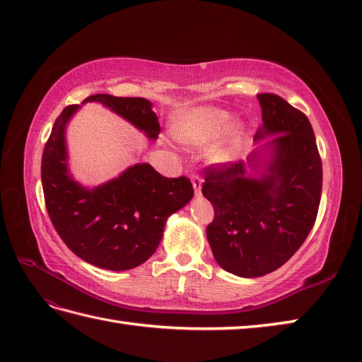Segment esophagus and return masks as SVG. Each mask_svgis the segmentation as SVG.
<instances>
[{"label": "esophagus", "mask_w": 362, "mask_h": 362, "mask_svg": "<svg viewBox=\"0 0 362 362\" xmlns=\"http://www.w3.org/2000/svg\"><path fill=\"white\" fill-rule=\"evenodd\" d=\"M192 186H194L195 195H202V186H203V180L199 178L198 175H192Z\"/></svg>", "instance_id": "34e87169"}]
</instances>
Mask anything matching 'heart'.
<instances>
[{"label": "heart", "instance_id": "1", "mask_svg": "<svg viewBox=\"0 0 362 362\" xmlns=\"http://www.w3.org/2000/svg\"><path fill=\"white\" fill-rule=\"evenodd\" d=\"M232 116L229 111L204 105L176 111L172 116L170 133L182 146L189 148H204L226 130ZM226 136L207 150V160L215 165L228 164L237 155L242 136V125L231 124Z\"/></svg>", "mask_w": 362, "mask_h": 362}]
</instances>
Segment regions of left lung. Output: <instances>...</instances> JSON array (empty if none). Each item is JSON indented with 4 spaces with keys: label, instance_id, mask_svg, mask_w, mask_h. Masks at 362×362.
Listing matches in <instances>:
<instances>
[{
    "label": "left lung",
    "instance_id": "obj_1",
    "mask_svg": "<svg viewBox=\"0 0 362 362\" xmlns=\"http://www.w3.org/2000/svg\"><path fill=\"white\" fill-rule=\"evenodd\" d=\"M267 141L229 165L206 168L203 195L215 216L206 229L220 267L254 279L276 271L302 246L315 224L322 160L308 117L276 94H257Z\"/></svg>",
    "mask_w": 362,
    "mask_h": 362
}]
</instances>
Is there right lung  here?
Instances as JSON below:
<instances>
[{
	"mask_svg": "<svg viewBox=\"0 0 362 362\" xmlns=\"http://www.w3.org/2000/svg\"><path fill=\"white\" fill-rule=\"evenodd\" d=\"M88 102L100 103L148 139H158L160 127L150 100L94 94L82 105ZM80 108L62 111L43 150L47 214L60 238L82 260L110 271L133 269L153 255L167 218L190 202L194 187L186 176L165 178L147 163L130 165L91 189L76 181L69 173L66 127Z\"/></svg>",
	"mask_w": 362,
	"mask_h": 362,
	"instance_id": "add662e5",
	"label": "right lung"
}]
</instances>
